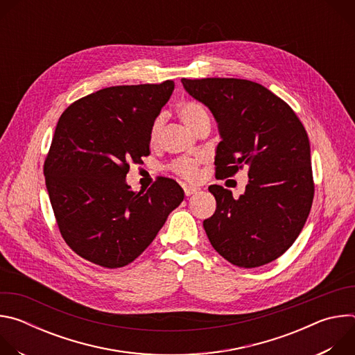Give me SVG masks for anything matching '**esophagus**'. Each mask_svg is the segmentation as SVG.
I'll use <instances>...</instances> for the list:
<instances>
[{
	"mask_svg": "<svg viewBox=\"0 0 355 355\" xmlns=\"http://www.w3.org/2000/svg\"><path fill=\"white\" fill-rule=\"evenodd\" d=\"M198 191H199V188H198V187H192V185H184V193H185L187 196H191V195L196 193Z\"/></svg>",
	"mask_w": 355,
	"mask_h": 355,
	"instance_id": "34e87169",
	"label": "esophagus"
}]
</instances>
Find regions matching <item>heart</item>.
Here are the masks:
<instances>
[{
	"mask_svg": "<svg viewBox=\"0 0 355 355\" xmlns=\"http://www.w3.org/2000/svg\"><path fill=\"white\" fill-rule=\"evenodd\" d=\"M178 114L180 118L182 119V122L191 128L193 132L204 123H211V115L208 108L198 103V101H187V103H182L178 108ZM160 129H162V119L157 118L151 126L150 130V140L156 141L159 135H160ZM202 159H191V157H181L177 159L175 162H173L171 164V170L174 174H177L178 177L187 180V181H195L199 175V164H200Z\"/></svg>",
	"mask_w": 355,
	"mask_h": 355,
	"instance_id": "heart-1",
	"label": "heart"
}]
</instances>
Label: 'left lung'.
<instances>
[{
  "instance_id": "left-lung-1",
  "label": "left lung",
  "mask_w": 355,
  "mask_h": 355,
  "mask_svg": "<svg viewBox=\"0 0 355 355\" xmlns=\"http://www.w3.org/2000/svg\"><path fill=\"white\" fill-rule=\"evenodd\" d=\"M214 114L222 141L216 178L248 168L245 192L211 185L215 214L204 229L219 254L241 268L268 264L293 244L309 216L315 184L308 133L292 108L259 83L240 78L181 80Z\"/></svg>"
}]
</instances>
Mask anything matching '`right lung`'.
Segmentation results:
<instances>
[{
  "label": "right lung",
  "instance_id": "obj_1",
  "mask_svg": "<svg viewBox=\"0 0 355 355\" xmlns=\"http://www.w3.org/2000/svg\"><path fill=\"white\" fill-rule=\"evenodd\" d=\"M173 91L171 80L108 87L62 114L43 173L59 230L87 261L128 266L182 202V188L170 178L144 192L126 184L129 163L150 155L151 126Z\"/></svg>",
  "mask_w": 355,
  "mask_h": 355
}]
</instances>
